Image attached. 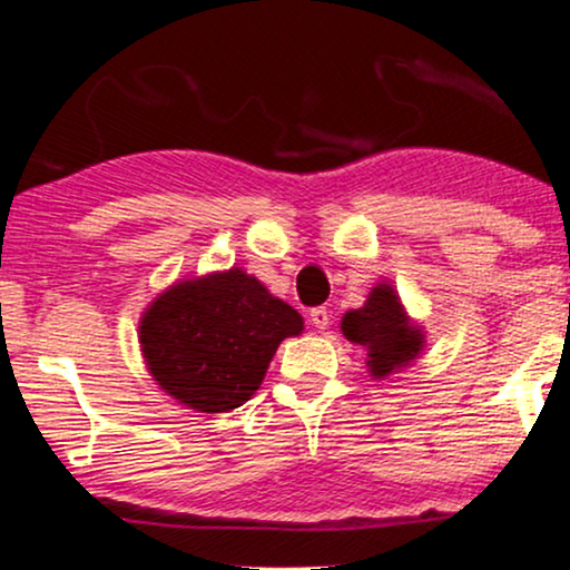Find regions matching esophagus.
<instances>
[{"mask_svg": "<svg viewBox=\"0 0 570 570\" xmlns=\"http://www.w3.org/2000/svg\"><path fill=\"white\" fill-rule=\"evenodd\" d=\"M308 320H312V325L317 327V330H327V325H330V312L325 306H317V308H312V314H308Z\"/></svg>", "mask_w": 570, "mask_h": 570, "instance_id": "34e87169", "label": "esophagus"}]
</instances>
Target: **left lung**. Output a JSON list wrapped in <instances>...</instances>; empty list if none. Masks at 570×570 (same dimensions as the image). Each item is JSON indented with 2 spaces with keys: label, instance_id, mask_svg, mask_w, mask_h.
Masks as SVG:
<instances>
[{
  "label": "left lung",
  "instance_id": "left-lung-1",
  "mask_svg": "<svg viewBox=\"0 0 570 570\" xmlns=\"http://www.w3.org/2000/svg\"><path fill=\"white\" fill-rule=\"evenodd\" d=\"M341 333L367 354L372 381H385L412 367L425 351V327L414 322L391 283H377L360 308L343 314Z\"/></svg>",
  "mask_w": 570,
  "mask_h": 570
}]
</instances>
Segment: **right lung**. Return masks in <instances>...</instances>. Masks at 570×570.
I'll return each instance as SVG.
<instances>
[{
	"label": "right lung",
	"mask_w": 570,
	"mask_h": 570,
	"mask_svg": "<svg viewBox=\"0 0 570 570\" xmlns=\"http://www.w3.org/2000/svg\"><path fill=\"white\" fill-rule=\"evenodd\" d=\"M145 367L187 410L219 414L262 385L279 343L304 333V317L240 266L177 279L139 317Z\"/></svg>",
	"instance_id": "1"
}]
</instances>
